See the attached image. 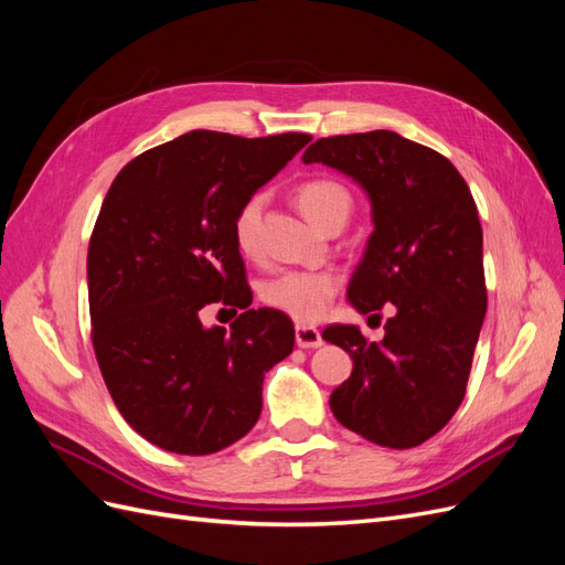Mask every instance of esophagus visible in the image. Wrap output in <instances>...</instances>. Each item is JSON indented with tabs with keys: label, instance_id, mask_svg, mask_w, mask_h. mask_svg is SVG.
<instances>
[{
	"label": "esophagus",
	"instance_id": "esophagus-1",
	"mask_svg": "<svg viewBox=\"0 0 565 565\" xmlns=\"http://www.w3.org/2000/svg\"><path fill=\"white\" fill-rule=\"evenodd\" d=\"M297 347L301 349H320L322 347V337L316 328H309V324H297Z\"/></svg>",
	"mask_w": 565,
	"mask_h": 565
}]
</instances>
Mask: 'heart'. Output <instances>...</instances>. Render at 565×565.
<instances>
[{
    "instance_id": "heart-1",
    "label": "heart",
    "mask_w": 565,
    "mask_h": 565,
    "mask_svg": "<svg viewBox=\"0 0 565 565\" xmlns=\"http://www.w3.org/2000/svg\"><path fill=\"white\" fill-rule=\"evenodd\" d=\"M295 200L303 216L313 221L318 228H330L332 224H347L353 198L347 185L332 179L303 181ZM264 212V195H252L235 214L233 235L235 245L245 256H254L259 247V226ZM339 276L332 270H282L262 285V301L292 320L306 324L318 322L328 313L332 299L339 292Z\"/></svg>"
}]
</instances>
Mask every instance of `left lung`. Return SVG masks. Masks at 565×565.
Segmentation results:
<instances>
[{"instance_id": "8db88e82", "label": "left lung", "mask_w": 565, "mask_h": 565, "mask_svg": "<svg viewBox=\"0 0 565 565\" xmlns=\"http://www.w3.org/2000/svg\"><path fill=\"white\" fill-rule=\"evenodd\" d=\"M301 160L365 188L374 231L349 301L361 313L393 306L382 341L355 324L322 332L353 361L351 377L332 391V413L377 446H422L465 401L488 306L483 231L469 185L440 152L386 129L318 139Z\"/></svg>"}]
</instances>
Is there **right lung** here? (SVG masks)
<instances>
[{
  "instance_id": "obj_1",
  "label": "right lung",
  "mask_w": 565,
  "mask_h": 565,
  "mask_svg": "<svg viewBox=\"0 0 565 565\" xmlns=\"http://www.w3.org/2000/svg\"><path fill=\"white\" fill-rule=\"evenodd\" d=\"M309 141L188 131L125 164L100 204L87 254L92 344L117 409L152 446L212 455L259 419L264 374L292 353L295 328L249 309L233 221ZM214 300L246 311L231 333L199 322Z\"/></svg>"
}]
</instances>
